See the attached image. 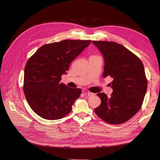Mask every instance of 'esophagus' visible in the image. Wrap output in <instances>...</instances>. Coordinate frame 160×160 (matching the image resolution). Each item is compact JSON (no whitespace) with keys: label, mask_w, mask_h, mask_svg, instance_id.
<instances>
[{"label":"esophagus","mask_w":160,"mask_h":160,"mask_svg":"<svg viewBox=\"0 0 160 160\" xmlns=\"http://www.w3.org/2000/svg\"><path fill=\"white\" fill-rule=\"evenodd\" d=\"M84 93H85V95H88L89 97H91V96H93V95H95V93H91V92H90V91L85 92Z\"/></svg>","instance_id":"34e87169"}]
</instances>
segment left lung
<instances>
[{"mask_svg":"<svg viewBox=\"0 0 160 160\" xmlns=\"http://www.w3.org/2000/svg\"><path fill=\"white\" fill-rule=\"evenodd\" d=\"M105 61L103 76L113 80L111 98L98 93L101 103L95 112L110 124L128 122L141 109L148 87V80L142 61L123 45L115 42L93 41Z\"/></svg>","mask_w":160,"mask_h":160,"instance_id":"left-lung-1","label":"left lung"}]
</instances>
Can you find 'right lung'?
<instances>
[{"label": "right lung", "instance_id": "1", "mask_svg": "<svg viewBox=\"0 0 160 160\" xmlns=\"http://www.w3.org/2000/svg\"><path fill=\"white\" fill-rule=\"evenodd\" d=\"M91 41L63 40L41 47L25 68L23 91L34 112L43 119L56 120L72 110L81 89L61 83V75Z\"/></svg>", "mask_w": 160, "mask_h": 160}]
</instances>
